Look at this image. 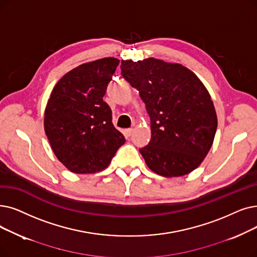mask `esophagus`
<instances>
[{"label": "esophagus", "mask_w": 257, "mask_h": 257, "mask_svg": "<svg viewBox=\"0 0 257 257\" xmlns=\"http://www.w3.org/2000/svg\"><path fill=\"white\" fill-rule=\"evenodd\" d=\"M132 131H133V128H129V129H126L125 133H126V137H127V138H130V136L132 135Z\"/></svg>", "instance_id": "1"}]
</instances>
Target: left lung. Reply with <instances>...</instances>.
<instances>
[{
  "label": "left lung",
  "instance_id": "obj_1",
  "mask_svg": "<svg viewBox=\"0 0 257 257\" xmlns=\"http://www.w3.org/2000/svg\"><path fill=\"white\" fill-rule=\"evenodd\" d=\"M121 76L139 90L151 120V140L140 149L149 168L165 177L183 176L200 165L217 128L211 96L181 64L148 58L121 61Z\"/></svg>",
  "mask_w": 257,
  "mask_h": 257
}]
</instances>
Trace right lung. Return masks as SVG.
I'll list each match as a JSON object with an SVG mask.
<instances>
[{
    "label": "right lung",
    "mask_w": 257,
    "mask_h": 257,
    "mask_svg": "<svg viewBox=\"0 0 257 257\" xmlns=\"http://www.w3.org/2000/svg\"><path fill=\"white\" fill-rule=\"evenodd\" d=\"M118 63L104 58L82 64L52 89L44 128L55 156L73 173L104 170L125 143L103 99Z\"/></svg>",
    "instance_id": "right-lung-1"
}]
</instances>
